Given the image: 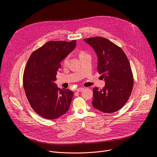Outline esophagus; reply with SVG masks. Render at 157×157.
<instances>
[{
    "label": "esophagus",
    "instance_id": "34e87169",
    "mask_svg": "<svg viewBox=\"0 0 157 157\" xmlns=\"http://www.w3.org/2000/svg\"><path fill=\"white\" fill-rule=\"evenodd\" d=\"M84 87H79V88H78L77 89H76V91H78V92H81V91H82L83 90H84Z\"/></svg>",
    "mask_w": 157,
    "mask_h": 157
}]
</instances>
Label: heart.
<instances>
[{
  "label": "heart",
  "instance_id": "heart-1",
  "mask_svg": "<svg viewBox=\"0 0 157 157\" xmlns=\"http://www.w3.org/2000/svg\"><path fill=\"white\" fill-rule=\"evenodd\" d=\"M84 54H85L84 52H81V53H80V55H79V56H81V55H84ZM67 61H68V59L66 58V59H64V60L63 61V63H64V64H66Z\"/></svg>",
  "mask_w": 157,
  "mask_h": 157
}]
</instances>
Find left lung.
<instances>
[{"instance_id":"1","label":"left lung","mask_w":157,"mask_h":157,"mask_svg":"<svg viewBox=\"0 0 157 157\" xmlns=\"http://www.w3.org/2000/svg\"><path fill=\"white\" fill-rule=\"evenodd\" d=\"M84 41L96 52L98 71L105 81L102 89H93V106L105 113H115L125 104L132 91L133 79L128 58L120 47L105 38Z\"/></svg>"}]
</instances>
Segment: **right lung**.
I'll list each match as a JSON object with an SVG mask.
<instances>
[{
    "mask_svg": "<svg viewBox=\"0 0 157 157\" xmlns=\"http://www.w3.org/2000/svg\"><path fill=\"white\" fill-rule=\"evenodd\" d=\"M76 41H48L30 56L24 73V87L34 111L47 119H57L68 110L73 96L55 81L61 61L73 52Z\"/></svg>",
    "mask_w": 157,
    "mask_h": 157,
    "instance_id": "right-lung-1",
    "label": "right lung"
}]
</instances>
